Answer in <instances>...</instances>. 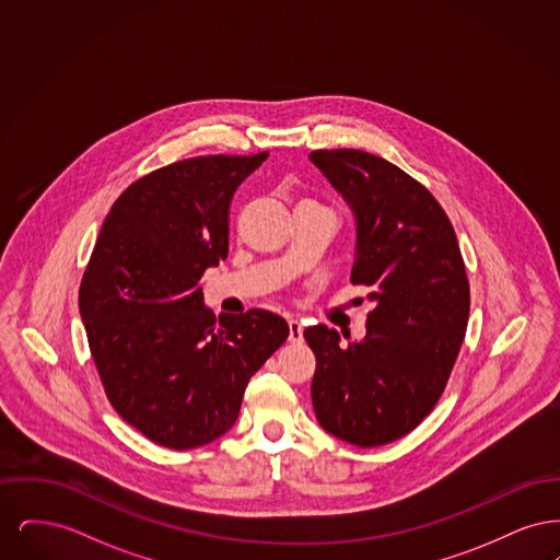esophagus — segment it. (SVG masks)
Segmentation results:
<instances>
[{
    "mask_svg": "<svg viewBox=\"0 0 560 560\" xmlns=\"http://www.w3.org/2000/svg\"><path fill=\"white\" fill-rule=\"evenodd\" d=\"M290 342H302V338H304V327H302V323L300 320L290 319Z\"/></svg>",
    "mask_w": 560,
    "mask_h": 560,
    "instance_id": "obj_1",
    "label": "esophagus"
}]
</instances>
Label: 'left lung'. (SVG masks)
<instances>
[{"label":"left lung","mask_w":560,"mask_h":560,"mask_svg":"<svg viewBox=\"0 0 560 560\" xmlns=\"http://www.w3.org/2000/svg\"><path fill=\"white\" fill-rule=\"evenodd\" d=\"M308 158L354 213L350 283L373 302L361 342L342 345L325 325L304 329L317 357L313 407L350 445H386L418 427L447 386L470 313L466 267L447 213L400 167L357 149Z\"/></svg>","instance_id":"left-lung-1"}]
</instances>
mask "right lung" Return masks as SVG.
I'll return each mask as SVG.
<instances>
[{"label": "right lung", "instance_id": "obj_1", "mask_svg": "<svg viewBox=\"0 0 560 560\" xmlns=\"http://www.w3.org/2000/svg\"><path fill=\"white\" fill-rule=\"evenodd\" d=\"M267 158L206 155L138 178L113 203L83 272L81 320L107 399L161 447L222 436L249 377L290 336L262 308L215 319L199 285L229 256L235 190Z\"/></svg>", "mask_w": 560, "mask_h": 560}]
</instances>
